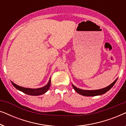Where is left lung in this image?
Listing matches in <instances>:
<instances>
[{
	"label": "left lung",
	"mask_w": 126,
	"mask_h": 126,
	"mask_svg": "<svg viewBox=\"0 0 126 126\" xmlns=\"http://www.w3.org/2000/svg\"><path fill=\"white\" fill-rule=\"evenodd\" d=\"M117 80H115L114 82H113L111 85H110L108 87H107L101 89H98V90H93V91H88V90H82V89L77 88V87H76L75 86L72 85L73 88L75 89V91L78 94H81V95L85 96H97V95H101L106 93L107 91L110 90L112 87L114 85Z\"/></svg>",
	"instance_id": "8db88e82"
}]
</instances>
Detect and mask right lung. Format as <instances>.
I'll return each mask as SVG.
<instances>
[{"instance_id": "obj_1", "label": "right lung", "mask_w": 126, "mask_h": 126, "mask_svg": "<svg viewBox=\"0 0 126 126\" xmlns=\"http://www.w3.org/2000/svg\"><path fill=\"white\" fill-rule=\"evenodd\" d=\"M11 82L15 88L18 89L19 91H22V92L25 93L26 94H29V95H32V96H39V95H41V94H45V93L46 92L48 91V89H49L50 86L51 80L50 79L49 82H48L47 85L45 86V87L42 88H37V89H31V88H27L22 87L19 85H17L16 84L14 83L12 81Z\"/></svg>"}]
</instances>
